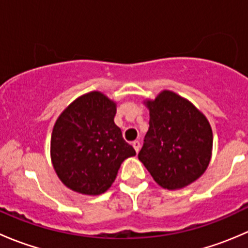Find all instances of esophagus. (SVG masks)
I'll list each match as a JSON object with an SVG mask.
<instances>
[{
	"mask_svg": "<svg viewBox=\"0 0 248 248\" xmlns=\"http://www.w3.org/2000/svg\"><path fill=\"white\" fill-rule=\"evenodd\" d=\"M132 145H133V147H134V150H136V152H139L140 142L138 141V140H134V141L132 142Z\"/></svg>",
	"mask_w": 248,
	"mask_h": 248,
	"instance_id": "1",
	"label": "esophagus"
}]
</instances>
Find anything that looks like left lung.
<instances>
[{
  "instance_id": "1",
  "label": "left lung",
  "mask_w": 248,
  "mask_h": 248,
  "mask_svg": "<svg viewBox=\"0 0 248 248\" xmlns=\"http://www.w3.org/2000/svg\"><path fill=\"white\" fill-rule=\"evenodd\" d=\"M144 103L150 127L138 158L163 188L188 186L204 174L211 159L209 121L191 102L168 90Z\"/></svg>"
}]
</instances>
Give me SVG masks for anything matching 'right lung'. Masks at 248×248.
<instances>
[{
    "label": "right lung",
    "instance_id": "right-lung-1",
    "mask_svg": "<svg viewBox=\"0 0 248 248\" xmlns=\"http://www.w3.org/2000/svg\"><path fill=\"white\" fill-rule=\"evenodd\" d=\"M116 103L106 94H82L55 122L50 155L57 176L72 191L87 196L104 193L120 166L136 156L115 124Z\"/></svg>",
    "mask_w": 248,
    "mask_h": 248
}]
</instances>
